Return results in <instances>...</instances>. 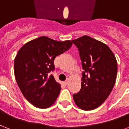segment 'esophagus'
<instances>
[{
    "instance_id": "1",
    "label": "esophagus",
    "mask_w": 129,
    "mask_h": 129,
    "mask_svg": "<svg viewBox=\"0 0 129 129\" xmlns=\"http://www.w3.org/2000/svg\"><path fill=\"white\" fill-rule=\"evenodd\" d=\"M68 82H69V79H67V80H66V81L64 82V83L66 84H67L68 83Z\"/></svg>"
}]
</instances>
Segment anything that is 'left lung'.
I'll list each match as a JSON object with an SVG mask.
<instances>
[{"label": "left lung", "mask_w": 129, "mask_h": 129, "mask_svg": "<svg viewBox=\"0 0 129 129\" xmlns=\"http://www.w3.org/2000/svg\"><path fill=\"white\" fill-rule=\"evenodd\" d=\"M72 42L78 49L84 70L81 88L73 99L82 110H94L112 91L118 70L116 59L106 44L91 37L83 36Z\"/></svg>", "instance_id": "left-lung-1"}]
</instances>
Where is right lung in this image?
I'll return each mask as SVG.
<instances>
[{"mask_svg": "<svg viewBox=\"0 0 129 129\" xmlns=\"http://www.w3.org/2000/svg\"><path fill=\"white\" fill-rule=\"evenodd\" d=\"M72 45L70 41L41 36L19 50L14 60L15 79L25 99L36 108H49L57 100L61 85L49 74L55 70V58Z\"/></svg>", "mask_w": 129, "mask_h": 129, "instance_id": "obj_1", "label": "right lung"}]
</instances>
